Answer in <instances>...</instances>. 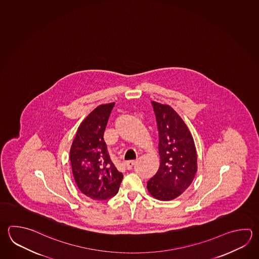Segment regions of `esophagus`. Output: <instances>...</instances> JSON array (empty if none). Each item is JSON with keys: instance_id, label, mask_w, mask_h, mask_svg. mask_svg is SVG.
<instances>
[{"instance_id": "esophagus-1", "label": "esophagus", "mask_w": 259, "mask_h": 259, "mask_svg": "<svg viewBox=\"0 0 259 259\" xmlns=\"http://www.w3.org/2000/svg\"><path fill=\"white\" fill-rule=\"evenodd\" d=\"M135 162H136V161H134V160L127 161V162H125V166H126L127 169H132V168L133 167V165L135 164Z\"/></svg>"}]
</instances>
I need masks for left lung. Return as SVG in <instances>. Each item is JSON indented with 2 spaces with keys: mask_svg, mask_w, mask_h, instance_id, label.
Segmentation results:
<instances>
[{
  "mask_svg": "<svg viewBox=\"0 0 259 259\" xmlns=\"http://www.w3.org/2000/svg\"><path fill=\"white\" fill-rule=\"evenodd\" d=\"M159 133L157 172L147 182L149 193L159 200L178 198L191 185L198 170L192 135L172 107L152 101Z\"/></svg>",
  "mask_w": 259,
  "mask_h": 259,
  "instance_id": "1",
  "label": "left lung"
}]
</instances>
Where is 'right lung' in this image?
Returning <instances> with one entry per match:
<instances>
[{
	"label": "right lung",
	"instance_id": "add662e5",
	"mask_svg": "<svg viewBox=\"0 0 259 259\" xmlns=\"http://www.w3.org/2000/svg\"><path fill=\"white\" fill-rule=\"evenodd\" d=\"M115 103L98 106L77 130L70 151L72 175L77 187L87 197L105 200L114 197L123 179L112 162L104 141Z\"/></svg>",
	"mask_w": 259,
	"mask_h": 259
}]
</instances>
